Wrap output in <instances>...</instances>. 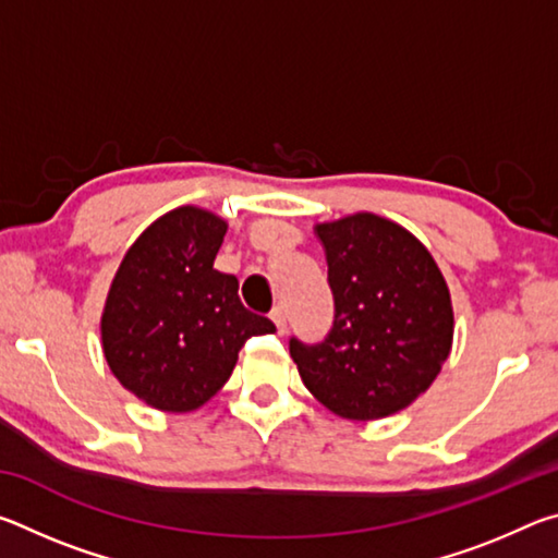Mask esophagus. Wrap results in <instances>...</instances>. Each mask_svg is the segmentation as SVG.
<instances>
[{"instance_id":"34e87169","label":"esophagus","mask_w":558,"mask_h":558,"mask_svg":"<svg viewBox=\"0 0 558 558\" xmlns=\"http://www.w3.org/2000/svg\"><path fill=\"white\" fill-rule=\"evenodd\" d=\"M270 319H272V323H276V327H278V335H286V332H288V315H286V310H282V307H276V310H272Z\"/></svg>"}]
</instances>
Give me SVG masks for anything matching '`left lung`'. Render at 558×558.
<instances>
[{
	"instance_id": "obj_1",
	"label": "left lung",
	"mask_w": 558,
	"mask_h": 558,
	"mask_svg": "<svg viewBox=\"0 0 558 558\" xmlns=\"http://www.w3.org/2000/svg\"><path fill=\"white\" fill-rule=\"evenodd\" d=\"M327 256L335 325L325 342L290 339L300 379L329 411L376 421L436 381L452 347L448 282L426 245L396 221L359 211L315 226Z\"/></svg>"
}]
</instances>
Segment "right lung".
Listing matches in <instances>:
<instances>
[{"label": "right lung", "mask_w": 558, "mask_h": 558, "mask_svg": "<svg viewBox=\"0 0 558 558\" xmlns=\"http://www.w3.org/2000/svg\"><path fill=\"white\" fill-rule=\"evenodd\" d=\"M226 229L199 206L167 211L130 245L110 282L102 354L153 409L196 411L229 381L245 339L276 332L241 305L239 280L214 268Z\"/></svg>", "instance_id": "obj_1"}]
</instances>
